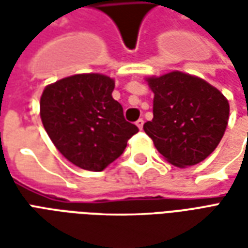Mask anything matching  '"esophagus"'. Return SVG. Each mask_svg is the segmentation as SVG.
<instances>
[{"instance_id": "obj_1", "label": "esophagus", "mask_w": 248, "mask_h": 248, "mask_svg": "<svg viewBox=\"0 0 248 248\" xmlns=\"http://www.w3.org/2000/svg\"><path fill=\"white\" fill-rule=\"evenodd\" d=\"M143 124H145V121H143L142 118H140L138 121H137V122H135V124L138 126V129H140V130L143 129Z\"/></svg>"}]
</instances>
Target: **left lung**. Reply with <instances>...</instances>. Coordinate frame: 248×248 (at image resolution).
<instances>
[{
	"instance_id": "8db88e82",
	"label": "left lung",
	"mask_w": 248,
	"mask_h": 248,
	"mask_svg": "<svg viewBox=\"0 0 248 248\" xmlns=\"http://www.w3.org/2000/svg\"><path fill=\"white\" fill-rule=\"evenodd\" d=\"M154 118L143 124L156 150L178 167L194 166L213 153L223 137L230 105L208 82L182 71L149 77Z\"/></svg>"
}]
</instances>
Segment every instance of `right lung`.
I'll list each match as a JSON object with an SVG mask.
<instances>
[{
	"mask_svg": "<svg viewBox=\"0 0 248 248\" xmlns=\"http://www.w3.org/2000/svg\"><path fill=\"white\" fill-rule=\"evenodd\" d=\"M113 78L98 73L66 77L41 95L42 124L58 151L73 165L102 171L138 133L111 95Z\"/></svg>",
	"mask_w": 248,
	"mask_h": 248,
	"instance_id": "add662e5",
	"label": "right lung"
}]
</instances>
